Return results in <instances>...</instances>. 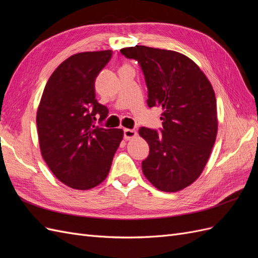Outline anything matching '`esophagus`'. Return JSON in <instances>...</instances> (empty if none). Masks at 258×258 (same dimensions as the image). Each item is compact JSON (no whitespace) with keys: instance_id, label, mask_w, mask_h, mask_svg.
Returning <instances> with one entry per match:
<instances>
[{"instance_id":"34e87169","label":"esophagus","mask_w":258,"mask_h":258,"mask_svg":"<svg viewBox=\"0 0 258 258\" xmlns=\"http://www.w3.org/2000/svg\"><path fill=\"white\" fill-rule=\"evenodd\" d=\"M137 137V131L132 129H123V138L126 140L134 139Z\"/></svg>"}]
</instances>
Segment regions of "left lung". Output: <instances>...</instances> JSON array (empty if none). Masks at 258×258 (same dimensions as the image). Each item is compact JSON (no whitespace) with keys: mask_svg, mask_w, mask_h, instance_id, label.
<instances>
[{"mask_svg":"<svg viewBox=\"0 0 258 258\" xmlns=\"http://www.w3.org/2000/svg\"><path fill=\"white\" fill-rule=\"evenodd\" d=\"M120 52L141 67L147 105L162 108L161 134L139 130L150 145V155L142 161L143 174L161 191L182 190L200 176L215 143L218 121L212 85L181 52L139 45Z\"/></svg>","mask_w":258,"mask_h":258,"instance_id":"8db88e82","label":"left lung"}]
</instances>
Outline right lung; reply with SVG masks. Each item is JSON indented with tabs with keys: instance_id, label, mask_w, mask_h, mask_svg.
Listing matches in <instances>:
<instances>
[{
	"instance_id": "add662e5",
	"label": "right lung",
	"mask_w": 258,
	"mask_h": 258,
	"mask_svg": "<svg viewBox=\"0 0 258 258\" xmlns=\"http://www.w3.org/2000/svg\"><path fill=\"white\" fill-rule=\"evenodd\" d=\"M112 50L85 51L66 59L46 84L36 113L41 154L67 186L87 190L106 178L123 131L96 126L107 107L96 99L95 82Z\"/></svg>"
}]
</instances>
